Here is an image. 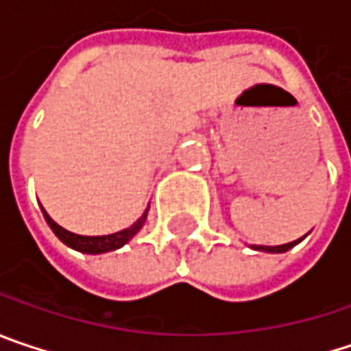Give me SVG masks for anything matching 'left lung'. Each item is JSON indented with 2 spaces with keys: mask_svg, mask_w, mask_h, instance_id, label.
<instances>
[{
  "mask_svg": "<svg viewBox=\"0 0 351 351\" xmlns=\"http://www.w3.org/2000/svg\"><path fill=\"white\" fill-rule=\"evenodd\" d=\"M304 238H306V236H304ZM304 238L295 239V241H289V243H282V245H252V250H256V252H265V254H284V252L291 250L295 243H300Z\"/></svg>",
  "mask_w": 351,
  "mask_h": 351,
  "instance_id": "left-lung-1",
  "label": "left lung"
}]
</instances>
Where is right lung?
I'll return each mask as SVG.
<instances>
[{"instance_id":"1","label":"right lung","mask_w":351,"mask_h":351,"mask_svg":"<svg viewBox=\"0 0 351 351\" xmlns=\"http://www.w3.org/2000/svg\"><path fill=\"white\" fill-rule=\"evenodd\" d=\"M147 210H149V206H147ZM147 210L141 213V217H139L136 223H132L130 228H125V230H121V232L108 234V236H80V234L67 232V230L62 228L60 223H56V221L49 217V213L41 208L47 226H49L51 232L60 238V241H63L67 247H71V250H75V252L91 254V256H95V254H106V252H113V250L123 247V245H125V243L143 228V223H145V219H147Z\"/></svg>"}]
</instances>
